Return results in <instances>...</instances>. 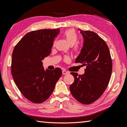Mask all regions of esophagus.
I'll list each match as a JSON object with an SVG mask.
<instances>
[{"mask_svg": "<svg viewBox=\"0 0 127 127\" xmlns=\"http://www.w3.org/2000/svg\"><path fill=\"white\" fill-rule=\"evenodd\" d=\"M62 73H63V75H66V74H68L69 73V72L66 71L65 70H64V69H63V70H62Z\"/></svg>", "mask_w": 127, "mask_h": 127, "instance_id": "34e87169", "label": "esophagus"}]
</instances>
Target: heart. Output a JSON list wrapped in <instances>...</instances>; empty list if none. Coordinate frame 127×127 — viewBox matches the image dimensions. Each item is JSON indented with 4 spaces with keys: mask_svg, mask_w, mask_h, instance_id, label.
Masks as SVG:
<instances>
[{
    "mask_svg": "<svg viewBox=\"0 0 127 127\" xmlns=\"http://www.w3.org/2000/svg\"><path fill=\"white\" fill-rule=\"evenodd\" d=\"M63 35L70 46H73L78 42V37L75 31L73 29H68L64 31ZM76 49V46L75 47Z\"/></svg>",
    "mask_w": 127,
    "mask_h": 127,
    "instance_id": "b5f03b06",
    "label": "heart"
}]
</instances>
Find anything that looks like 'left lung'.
<instances>
[{
    "label": "left lung",
    "instance_id": "obj_1",
    "mask_svg": "<svg viewBox=\"0 0 127 127\" xmlns=\"http://www.w3.org/2000/svg\"><path fill=\"white\" fill-rule=\"evenodd\" d=\"M79 30L84 43L75 63L86 65V69L83 75L71 72L74 82L69 89L77 101L88 105L97 100L105 91L111 78L112 62L103 39L95 32Z\"/></svg>",
    "mask_w": 127,
    "mask_h": 127
}]
</instances>
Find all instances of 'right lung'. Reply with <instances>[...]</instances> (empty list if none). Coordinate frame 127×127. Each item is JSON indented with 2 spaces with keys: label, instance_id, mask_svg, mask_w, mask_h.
Instances as JSON below:
<instances>
[{
  "label": "right lung",
  "instance_id": "obj_1",
  "mask_svg": "<svg viewBox=\"0 0 127 127\" xmlns=\"http://www.w3.org/2000/svg\"><path fill=\"white\" fill-rule=\"evenodd\" d=\"M60 29H43L29 32L15 47L11 74L17 88L27 100L41 103L47 100L61 78L62 71L44 70L42 61L51 52Z\"/></svg>",
  "mask_w": 127,
  "mask_h": 127
}]
</instances>
